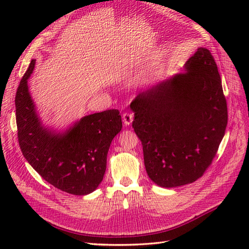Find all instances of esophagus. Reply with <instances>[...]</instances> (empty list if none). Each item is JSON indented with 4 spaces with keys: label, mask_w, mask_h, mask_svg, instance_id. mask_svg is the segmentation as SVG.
I'll list each match as a JSON object with an SVG mask.
<instances>
[{
    "label": "esophagus",
    "mask_w": 249,
    "mask_h": 249,
    "mask_svg": "<svg viewBox=\"0 0 249 249\" xmlns=\"http://www.w3.org/2000/svg\"><path fill=\"white\" fill-rule=\"evenodd\" d=\"M122 118H123V122L126 126H128L131 124V122L134 121V113L131 112H124L123 115H122Z\"/></svg>",
    "instance_id": "esophagus-1"
}]
</instances>
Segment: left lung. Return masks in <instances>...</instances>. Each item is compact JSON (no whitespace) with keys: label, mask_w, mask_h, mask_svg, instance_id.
<instances>
[{"label":"left lung","mask_w":249,"mask_h":249,"mask_svg":"<svg viewBox=\"0 0 249 249\" xmlns=\"http://www.w3.org/2000/svg\"><path fill=\"white\" fill-rule=\"evenodd\" d=\"M185 71L142 91L130 104L146 173L160 187L182 186L202 177L228 123L221 79L211 52L198 48Z\"/></svg>","instance_id":"1"}]
</instances>
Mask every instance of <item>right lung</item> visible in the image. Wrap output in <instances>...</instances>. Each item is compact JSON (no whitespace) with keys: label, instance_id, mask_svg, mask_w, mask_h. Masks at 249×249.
Masks as SVG:
<instances>
[{"label":"right lung","instance_id":"right-lung-1","mask_svg":"<svg viewBox=\"0 0 249 249\" xmlns=\"http://www.w3.org/2000/svg\"><path fill=\"white\" fill-rule=\"evenodd\" d=\"M34 65L32 60L15 98L21 152L34 170L55 188L76 196L91 194L103 181L111 141L122 129L120 111L86 115L64 133L45 127L28 87Z\"/></svg>","mask_w":249,"mask_h":249}]
</instances>
